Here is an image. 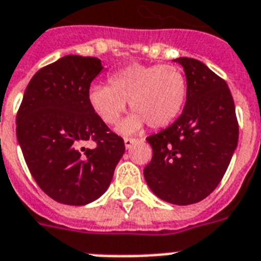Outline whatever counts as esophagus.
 Wrapping results in <instances>:
<instances>
[{"mask_svg":"<svg viewBox=\"0 0 261 261\" xmlns=\"http://www.w3.org/2000/svg\"><path fill=\"white\" fill-rule=\"evenodd\" d=\"M138 142V139L135 138H124V146H126V149H130L134 143Z\"/></svg>","mask_w":261,"mask_h":261,"instance_id":"34e87169","label":"esophagus"}]
</instances>
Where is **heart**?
<instances>
[{
  "label": "heart",
  "mask_w": 261,
  "mask_h": 261,
  "mask_svg": "<svg viewBox=\"0 0 261 261\" xmlns=\"http://www.w3.org/2000/svg\"><path fill=\"white\" fill-rule=\"evenodd\" d=\"M187 98V79L174 65L134 63L116 71L108 85L94 84L88 90L90 108L100 120L114 126L130 101L134 114L119 124L122 134H133L149 124L163 128L174 122Z\"/></svg>",
  "instance_id": "1"
}]
</instances>
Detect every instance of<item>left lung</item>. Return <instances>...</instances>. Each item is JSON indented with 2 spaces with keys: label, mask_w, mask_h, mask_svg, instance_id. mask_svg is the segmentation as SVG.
<instances>
[{
  "label": "left lung",
  "mask_w": 261,
  "mask_h": 261,
  "mask_svg": "<svg viewBox=\"0 0 261 261\" xmlns=\"http://www.w3.org/2000/svg\"><path fill=\"white\" fill-rule=\"evenodd\" d=\"M187 79V100L176 122L147 137L153 149L143 176L153 194L187 206L207 198L222 180L239 142L230 89L198 59L177 58Z\"/></svg>",
  "instance_id": "left-lung-1"
}]
</instances>
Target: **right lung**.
Instances as JSON below:
<instances>
[{
  "mask_svg": "<svg viewBox=\"0 0 261 261\" xmlns=\"http://www.w3.org/2000/svg\"><path fill=\"white\" fill-rule=\"evenodd\" d=\"M102 70L93 57L66 55L31 79L16 116L18 145L44 194L84 206L110 187L126 150L88 101L90 83ZM93 142L94 148L83 143Z\"/></svg>",
  "mask_w": 261,
  "mask_h": 261,
  "instance_id": "right-lung-1",
  "label": "right lung"
}]
</instances>
